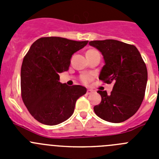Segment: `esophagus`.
I'll list each match as a JSON object with an SVG mask.
<instances>
[{"label": "esophagus", "mask_w": 159, "mask_h": 159, "mask_svg": "<svg viewBox=\"0 0 159 159\" xmlns=\"http://www.w3.org/2000/svg\"><path fill=\"white\" fill-rule=\"evenodd\" d=\"M92 92H93V90H92V89H88V91H87V94H88V95L92 94Z\"/></svg>", "instance_id": "34e87169"}]
</instances>
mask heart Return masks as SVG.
<instances>
[{"mask_svg":"<svg viewBox=\"0 0 159 159\" xmlns=\"http://www.w3.org/2000/svg\"><path fill=\"white\" fill-rule=\"evenodd\" d=\"M92 51H95V50H89L88 52H92ZM81 81H82L84 84H88L92 80V79H93V76L92 75H89V74H84V75H81L80 77Z\"/></svg>","mask_w":159,"mask_h":159,"instance_id":"1","label":"heart"}]
</instances>
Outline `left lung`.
Instances as JSON below:
<instances>
[{
    "instance_id": "1",
    "label": "left lung",
    "mask_w": 159,
    "mask_h": 159,
    "mask_svg": "<svg viewBox=\"0 0 159 159\" xmlns=\"http://www.w3.org/2000/svg\"><path fill=\"white\" fill-rule=\"evenodd\" d=\"M89 44L102 53L104 66L99 79L113 83L111 95L98 91L101 102L94 111L105 121L122 123L133 116L142 104L147 83V69L137 48L116 40H93Z\"/></svg>"
}]
</instances>
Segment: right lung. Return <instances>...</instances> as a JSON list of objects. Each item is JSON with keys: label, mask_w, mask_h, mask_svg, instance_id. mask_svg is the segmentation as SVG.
Returning a JSON list of instances; mask_svg holds the SVG:
<instances>
[{"label": "right lung", "mask_w": 159, "mask_h": 159, "mask_svg": "<svg viewBox=\"0 0 159 159\" xmlns=\"http://www.w3.org/2000/svg\"><path fill=\"white\" fill-rule=\"evenodd\" d=\"M88 42L50 36L31 45L22 63L20 88L24 103L38 122L49 126L63 123L86 94L87 88L80 85L61 84L59 74L68 70L72 55Z\"/></svg>", "instance_id": "1"}]
</instances>
